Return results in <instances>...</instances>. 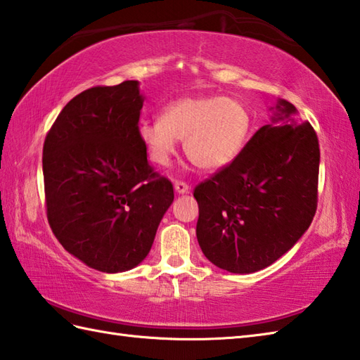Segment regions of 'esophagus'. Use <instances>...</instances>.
Segmentation results:
<instances>
[{
  "label": "esophagus",
  "instance_id": "34e87169",
  "mask_svg": "<svg viewBox=\"0 0 360 360\" xmlns=\"http://www.w3.org/2000/svg\"><path fill=\"white\" fill-rule=\"evenodd\" d=\"M173 187H174V192L178 195H186V193H188V190H190L186 182H181V181H176Z\"/></svg>",
  "mask_w": 360,
  "mask_h": 360
}]
</instances>
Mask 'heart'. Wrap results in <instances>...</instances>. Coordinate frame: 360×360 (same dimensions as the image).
Segmentation results:
<instances>
[{
    "instance_id": "1",
    "label": "heart",
    "mask_w": 360,
    "mask_h": 360,
    "mask_svg": "<svg viewBox=\"0 0 360 360\" xmlns=\"http://www.w3.org/2000/svg\"><path fill=\"white\" fill-rule=\"evenodd\" d=\"M250 112L240 101L221 96H187L168 103L160 119L142 120L137 136L151 162L170 164L184 139L187 158L204 172H218L240 155L250 133Z\"/></svg>"
}]
</instances>
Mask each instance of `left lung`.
Masks as SVG:
<instances>
[{
	"mask_svg": "<svg viewBox=\"0 0 360 360\" xmlns=\"http://www.w3.org/2000/svg\"><path fill=\"white\" fill-rule=\"evenodd\" d=\"M269 110L271 124L193 193L202 254L233 274H252L277 262L308 231L317 209L320 150L314 128L283 98Z\"/></svg>",
	"mask_w": 360,
	"mask_h": 360,
	"instance_id": "8db88e82",
	"label": "left lung"
}]
</instances>
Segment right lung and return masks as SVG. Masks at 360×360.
Instances as JSON below:
<instances>
[{"instance_id": "right-lung-1", "label": "right lung", "mask_w": 360, "mask_h": 360, "mask_svg": "<svg viewBox=\"0 0 360 360\" xmlns=\"http://www.w3.org/2000/svg\"><path fill=\"white\" fill-rule=\"evenodd\" d=\"M143 98L137 80L83 91L43 145L52 232L71 255L106 274L143 262L174 198L137 136Z\"/></svg>"}]
</instances>
